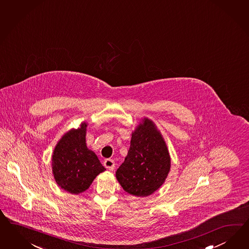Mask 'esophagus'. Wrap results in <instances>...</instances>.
<instances>
[{"instance_id": "obj_1", "label": "esophagus", "mask_w": 249, "mask_h": 249, "mask_svg": "<svg viewBox=\"0 0 249 249\" xmlns=\"http://www.w3.org/2000/svg\"><path fill=\"white\" fill-rule=\"evenodd\" d=\"M104 165L106 166V168H107L108 170L113 171L115 167V163H114V160L112 159H106L105 162H104Z\"/></svg>"}]
</instances>
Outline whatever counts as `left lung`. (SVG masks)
Masks as SVG:
<instances>
[{
    "label": "left lung",
    "mask_w": 249,
    "mask_h": 249,
    "mask_svg": "<svg viewBox=\"0 0 249 249\" xmlns=\"http://www.w3.org/2000/svg\"><path fill=\"white\" fill-rule=\"evenodd\" d=\"M166 143L154 122L143 118L132 133L130 148L115 176L124 190L148 196L163 185L170 171Z\"/></svg>",
    "instance_id": "8db88e82"
}]
</instances>
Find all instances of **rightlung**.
Listing matches in <instances>:
<instances>
[{"label":"right lung","instance_id":"right-lung-1","mask_svg":"<svg viewBox=\"0 0 249 249\" xmlns=\"http://www.w3.org/2000/svg\"><path fill=\"white\" fill-rule=\"evenodd\" d=\"M87 124L71 129L57 142L52 156L53 174L57 185L67 192L78 195L86 189L106 168L98 157L86 146Z\"/></svg>","mask_w":249,"mask_h":249}]
</instances>
